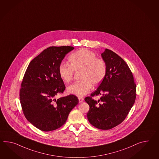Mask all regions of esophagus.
Listing matches in <instances>:
<instances>
[{
  "mask_svg": "<svg viewBox=\"0 0 159 159\" xmlns=\"http://www.w3.org/2000/svg\"><path fill=\"white\" fill-rule=\"evenodd\" d=\"M83 101H84V99L83 98H79V103H82V102H83Z\"/></svg>",
  "mask_w": 159,
  "mask_h": 159,
  "instance_id": "esophagus-1",
  "label": "esophagus"
}]
</instances>
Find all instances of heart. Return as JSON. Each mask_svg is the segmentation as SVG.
I'll return each mask as SVG.
<instances>
[{"label":"heart","instance_id":"heart-1","mask_svg":"<svg viewBox=\"0 0 159 159\" xmlns=\"http://www.w3.org/2000/svg\"><path fill=\"white\" fill-rule=\"evenodd\" d=\"M70 64L61 62L58 66L60 77L66 83H70L74 78L75 72L80 73L81 80L70 85L67 91L76 97H81L89 93L93 84H99L107 72V66L97 54L86 49H81L70 54Z\"/></svg>","mask_w":159,"mask_h":159}]
</instances>
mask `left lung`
<instances>
[{"mask_svg":"<svg viewBox=\"0 0 159 159\" xmlns=\"http://www.w3.org/2000/svg\"><path fill=\"white\" fill-rule=\"evenodd\" d=\"M107 72L98 88L84 99L89 105L87 118L95 128L108 130L122 123L134 105L136 84L131 70L122 58L107 49L102 53ZM101 96L98 101L93 96Z\"/></svg>","mask_w":159,"mask_h":159,"instance_id":"1","label":"left lung"}]
</instances>
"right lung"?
<instances>
[{
  "mask_svg": "<svg viewBox=\"0 0 159 159\" xmlns=\"http://www.w3.org/2000/svg\"><path fill=\"white\" fill-rule=\"evenodd\" d=\"M74 49L49 47L31 60L25 73L20 91V105L27 120L40 130L50 132L61 127L79 103L74 95L57 98L66 89L58 66Z\"/></svg>",
  "mask_w": 159,
  "mask_h": 159,
  "instance_id": "1",
  "label": "right lung"
}]
</instances>
